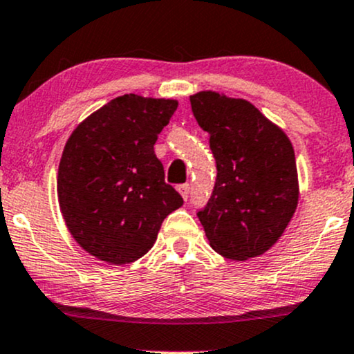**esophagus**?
Here are the masks:
<instances>
[{
	"label": "esophagus",
	"mask_w": 354,
	"mask_h": 354,
	"mask_svg": "<svg viewBox=\"0 0 354 354\" xmlns=\"http://www.w3.org/2000/svg\"><path fill=\"white\" fill-rule=\"evenodd\" d=\"M177 189H178V192H180L182 197H184L187 201V198H189V195H190V185L189 184H182V185H178Z\"/></svg>",
	"instance_id": "1"
}]
</instances>
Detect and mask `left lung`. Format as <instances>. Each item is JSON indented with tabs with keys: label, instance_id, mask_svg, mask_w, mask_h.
<instances>
[{
	"label": "left lung",
	"instance_id": "1",
	"mask_svg": "<svg viewBox=\"0 0 354 354\" xmlns=\"http://www.w3.org/2000/svg\"><path fill=\"white\" fill-rule=\"evenodd\" d=\"M210 136L217 178L197 217L215 252L232 260L261 255L280 239L298 203L297 164L281 129L243 99L217 93L190 97Z\"/></svg>",
	"mask_w": 354,
	"mask_h": 354
}]
</instances>
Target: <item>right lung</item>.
<instances>
[{
	"mask_svg": "<svg viewBox=\"0 0 354 354\" xmlns=\"http://www.w3.org/2000/svg\"><path fill=\"white\" fill-rule=\"evenodd\" d=\"M177 109L172 99L126 94L76 127L66 142L57 197L71 235L95 259L131 263L152 248L184 198L165 184L153 152Z\"/></svg>",
	"mask_w": 354,
	"mask_h": 354,
	"instance_id": "right-lung-1",
	"label": "right lung"
}]
</instances>
